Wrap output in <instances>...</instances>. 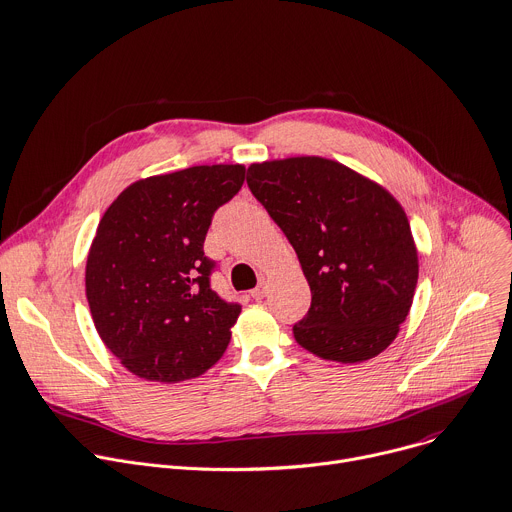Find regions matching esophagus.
<instances>
[{"mask_svg":"<svg viewBox=\"0 0 512 512\" xmlns=\"http://www.w3.org/2000/svg\"><path fill=\"white\" fill-rule=\"evenodd\" d=\"M252 297H254L256 301L264 299V297H266V285H258V287L252 291Z\"/></svg>","mask_w":512,"mask_h":512,"instance_id":"obj_1","label":"esophagus"}]
</instances>
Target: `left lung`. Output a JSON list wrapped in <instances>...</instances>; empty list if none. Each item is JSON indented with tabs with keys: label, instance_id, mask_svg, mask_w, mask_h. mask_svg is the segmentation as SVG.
I'll use <instances>...</instances> for the list:
<instances>
[{
	"label": "left lung",
	"instance_id": "obj_1",
	"mask_svg": "<svg viewBox=\"0 0 512 512\" xmlns=\"http://www.w3.org/2000/svg\"><path fill=\"white\" fill-rule=\"evenodd\" d=\"M248 187L295 248L311 289L297 344L342 364L384 352L419 278L405 209L384 187L321 156L248 166Z\"/></svg>",
	"mask_w": 512,
	"mask_h": 512
}]
</instances>
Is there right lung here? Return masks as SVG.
<instances>
[{
  "label": "right lung",
  "instance_id": "obj_1",
  "mask_svg": "<svg viewBox=\"0 0 512 512\" xmlns=\"http://www.w3.org/2000/svg\"><path fill=\"white\" fill-rule=\"evenodd\" d=\"M244 164H203L140 179L103 213L85 266L101 342L144 380L209 370L242 311L211 291L203 242L217 207L244 185Z\"/></svg>",
  "mask_w": 512,
  "mask_h": 512
}]
</instances>
